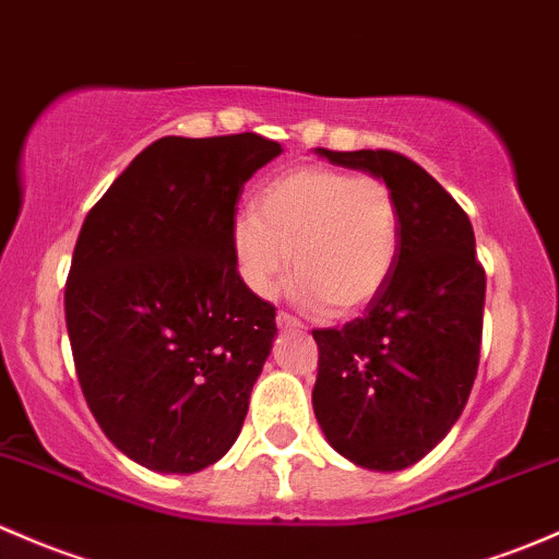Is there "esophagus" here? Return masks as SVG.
<instances>
[{
    "mask_svg": "<svg viewBox=\"0 0 559 559\" xmlns=\"http://www.w3.org/2000/svg\"><path fill=\"white\" fill-rule=\"evenodd\" d=\"M275 324H278V329H302V321L295 319V316L284 313V310H281V313L275 316Z\"/></svg>",
    "mask_w": 559,
    "mask_h": 559,
    "instance_id": "34e87169",
    "label": "esophagus"
}]
</instances>
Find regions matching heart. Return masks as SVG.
<instances>
[{
    "instance_id": "obj_1",
    "label": "heart",
    "mask_w": 559,
    "mask_h": 559,
    "mask_svg": "<svg viewBox=\"0 0 559 559\" xmlns=\"http://www.w3.org/2000/svg\"><path fill=\"white\" fill-rule=\"evenodd\" d=\"M402 246V211L374 176L326 166H297L273 176L257 211L235 214L230 249L249 292L270 297L295 264L297 299L348 319L385 284Z\"/></svg>"
}]
</instances>
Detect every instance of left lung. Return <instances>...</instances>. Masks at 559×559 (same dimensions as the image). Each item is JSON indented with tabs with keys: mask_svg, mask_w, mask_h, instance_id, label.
Instances as JSON below:
<instances>
[{
	"mask_svg": "<svg viewBox=\"0 0 559 559\" xmlns=\"http://www.w3.org/2000/svg\"><path fill=\"white\" fill-rule=\"evenodd\" d=\"M393 190L402 246L391 281L343 329H313V413L326 442L356 466L418 463L461 418L479 367L485 270L472 222L418 163L391 150H316Z\"/></svg>",
	"mask_w": 559,
	"mask_h": 559,
	"instance_id": "8db88e82",
	"label": "left lung"
}]
</instances>
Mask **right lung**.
<instances>
[{
    "instance_id": "add662e5",
    "label": "right lung",
    "mask_w": 559,
    "mask_h": 559,
    "mask_svg": "<svg viewBox=\"0 0 559 559\" xmlns=\"http://www.w3.org/2000/svg\"><path fill=\"white\" fill-rule=\"evenodd\" d=\"M278 141L166 136L82 222L67 278L80 388L102 431L144 468L195 474L238 439L275 340V308L235 270L240 192Z\"/></svg>"
}]
</instances>
